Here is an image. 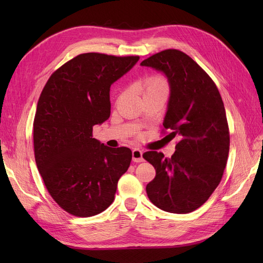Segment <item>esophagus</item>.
Here are the masks:
<instances>
[{"label":"esophagus","mask_w":263,"mask_h":263,"mask_svg":"<svg viewBox=\"0 0 263 263\" xmlns=\"http://www.w3.org/2000/svg\"><path fill=\"white\" fill-rule=\"evenodd\" d=\"M142 151L139 149H134L132 156H133V161L135 162H142L144 161V157H142Z\"/></svg>","instance_id":"esophagus-1"}]
</instances>
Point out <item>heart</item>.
<instances>
[{"label": "heart", "instance_id": "heart-1", "mask_svg": "<svg viewBox=\"0 0 263 263\" xmlns=\"http://www.w3.org/2000/svg\"><path fill=\"white\" fill-rule=\"evenodd\" d=\"M144 90L145 94L161 92V91H168V86H166L165 81L162 78L159 77H153L149 78L144 83Z\"/></svg>", "mask_w": 263, "mask_h": 263}]
</instances>
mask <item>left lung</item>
<instances>
[{"label":"left lung","instance_id":"obj_1","mask_svg":"<svg viewBox=\"0 0 263 263\" xmlns=\"http://www.w3.org/2000/svg\"><path fill=\"white\" fill-rule=\"evenodd\" d=\"M168 79L170 97L163 119L169 136L181 140L171 158L157 151L144 154L156 169L146 186L157 208L186 214L202 206L219 184L229 153L224 103L209 74L177 49H166L140 63Z\"/></svg>","mask_w":263,"mask_h":263}]
</instances>
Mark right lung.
Returning <instances> with one entry per match:
<instances>
[{
    "label": "right lung",
    "instance_id": "right-lung-1",
    "mask_svg": "<svg viewBox=\"0 0 263 263\" xmlns=\"http://www.w3.org/2000/svg\"><path fill=\"white\" fill-rule=\"evenodd\" d=\"M138 55H77L51 74L34 119L37 169L61 209L90 217L113 203L117 182L132 161L129 148H110L92 137L110 115L109 89Z\"/></svg>",
    "mask_w": 263,
    "mask_h": 263
}]
</instances>
